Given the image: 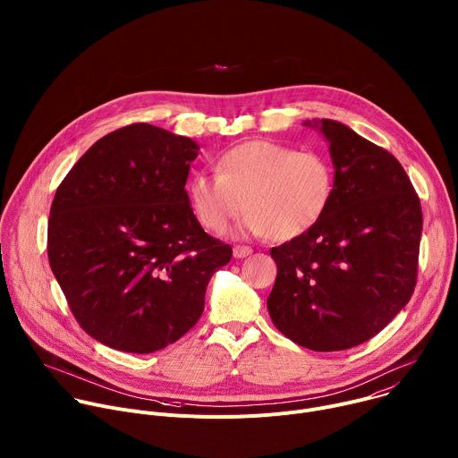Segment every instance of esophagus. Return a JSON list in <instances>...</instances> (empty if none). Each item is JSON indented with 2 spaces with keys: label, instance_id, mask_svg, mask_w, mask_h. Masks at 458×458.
<instances>
[{
  "label": "esophagus",
  "instance_id": "obj_1",
  "mask_svg": "<svg viewBox=\"0 0 458 458\" xmlns=\"http://www.w3.org/2000/svg\"><path fill=\"white\" fill-rule=\"evenodd\" d=\"M251 251H253V250H251L250 246H241V244L233 246V257H235V259H242V257H248Z\"/></svg>",
  "mask_w": 458,
  "mask_h": 458
}]
</instances>
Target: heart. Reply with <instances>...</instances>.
<instances>
[{"instance_id":"obj_1","label":"heart","mask_w":458,"mask_h":458,"mask_svg":"<svg viewBox=\"0 0 458 458\" xmlns=\"http://www.w3.org/2000/svg\"><path fill=\"white\" fill-rule=\"evenodd\" d=\"M216 168L217 175L199 172L188 184L193 216L214 233H223L246 208V233L295 239L324 217L334 199V166L320 152L246 141L223 152Z\"/></svg>"}]
</instances>
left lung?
Segmentation results:
<instances>
[{"mask_svg": "<svg viewBox=\"0 0 458 458\" xmlns=\"http://www.w3.org/2000/svg\"><path fill=\"white\" fill-rule=\"evenodd\" d=\"M330 143L334 199L304 235L270 250L276 328L313 352L375 337L413 295L422 210L403 165L339 121H306Z\"/></svg>", "mask_w": 458, "mask_h": 458, "instance_id": "obj_1", "label": "left lung"}]
</instances>
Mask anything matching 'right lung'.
Instances as JSON below:
<instances>
[{"label": "right lung", "mask_w": 458, "mask_h": 458, "mask_svg": "<svg viewBox=\"0 0 458 458\" xmlns=\"http://www.w3.org/2000/svg\"><path fill=\"white\" fill-rule=\"evenodd\" d=\"M199 147L136 123L96 141L55 190L48 263L81 328L105 346L154 353L205 310L232 246L208 235L184 190Z\"/></svg>", "instance_id": "right-lung-1"}]
</instances>
